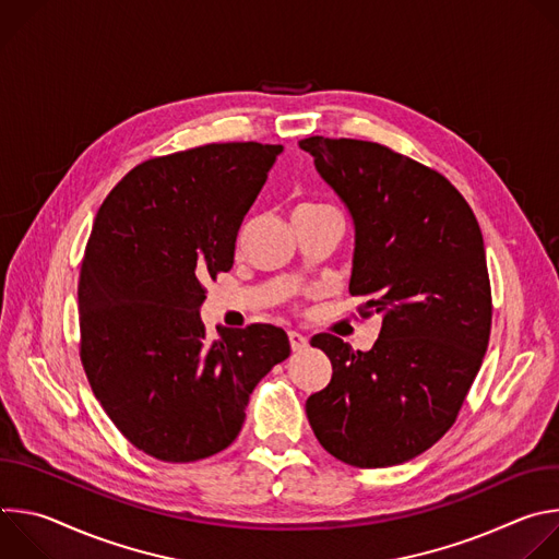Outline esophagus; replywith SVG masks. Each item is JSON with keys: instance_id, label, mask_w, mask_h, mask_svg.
Returning <instances> with one entry per match:
<instances>
[{"instance_id": "1", "label": "esophagus", "mask_w": 559, "mask_h": 559, "mask_svg": "<svg viewBox=\"0 0 559 559\" xmlns=\"http://www.w3.org/2000/svg\"><path fill=\"white\" fill-rule=\"evenodd\" d=\"M289 345H292V352H305L307 349V338L298 332H289Z\"/></svg>"}]
</instances>
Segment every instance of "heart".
Here are the masks:
<instances>
[{
  "mask_svg": "<svg viewBox=\"0 0 559 559\" xmlns=\"http://www.w3.org/2000/svg\"><path fill=\"white\" fill-rule=\"evenodd\" d=\"M323 210H334V207L323 205V203H302L296 207L294 214H311V212H323Z\"/></svg>",
  "mask_w": 559,
  "mask_h": 559,
  "instance_id": "heart-1",
  "label": "heart"
}]
</instances>
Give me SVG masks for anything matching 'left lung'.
Segmentation results:
<instances>
[{
    "label": "left lung",
    "instance_id": "obj_1",
    "mask_svg": "<svg viewBox=\"0 0 559 559\" xmlns=\"http://www.w3.org/2000/svg\"><path fill=\"white\" fill-rule=\"evenodd\" d=\"M298 145L354 216L358 313L382 318L365 354L332 334L311 338L334 373L307 397V420L345 464H401L451 429L489 347L483 231L447 177L401 152L328 136Z\"/></svg>",
    "mask_w": 559,
    "mask_h": 559
}]
</instances>
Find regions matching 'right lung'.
<instances>
[{"label": "right lung", "instance_id": "1", "mask_svg": "<svg viewBox=\"0 0 559 559\" xmlns=\"http://www.w3.org/2000/svg\"><path fill=\"white\" fill-rule=\"evenodd\" d=\"M283 145L207 143L132 168L102 203L79 274V356L139 451L197 462L227 449L259 380L289 356L281 328L221 330L199 307Z\"/></svg>", "mask_w": 559, "mask_h": 559}]
</instances>
